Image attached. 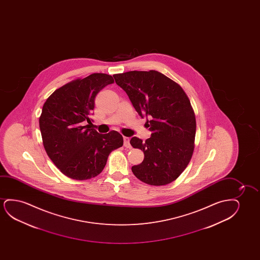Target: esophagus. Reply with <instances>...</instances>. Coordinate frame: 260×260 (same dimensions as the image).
<instances>
[{
  "mask_svg": "<svg viewBox=\"0 0 260 260\" xmlns=\"http://www.w3.org/2000/svg\"><path fill=\"white\" fill-rule=\"evenodd\" d=\"M123 141H124L123 145H124L125 147H126V148H128V149H131V148H132V146H131V144H129V138H128V137H124V138H123Z\"/></svg>",
  "mask_w": 260,
  "mask_h": 260,
  "instance_id": "esophagus-1",
  "label": "esophagus"
}]
</instances>
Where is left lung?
Listing matches in <instances>:
<instances>
[{
	"mask_svg": "<svg viewBox=\"0 0 260 260\" xmlns=\"http://www.w3.org/2000/svg\"><path fill=\"white\" fill-rule=\"evenodd\" d=\"M127 93L152 132L146 142L133 137L131 145L145 158L132 168L139 180L151 185L174 181L187 167L194 149L196 121L188 96L181 86L160 72L129 71L113 75Z\"/></svg>",
	"mask_w": 260,
	"mask_h": 260,
	"instance_id": "1",
	"label": "left lung"
}]
</instances>
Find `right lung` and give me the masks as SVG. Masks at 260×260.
I'll return each mask as SVG.
<instances>
[{"label":"right lung","mask_w":260,"mask_h":260,"mask_svg":"<svg viewBox=\"0 0 260 260\" xmlns=\"http://www.w3.org/2000/svg\"><path fill=\"white\" fill-rule=\"evenodd\" d=\"M114 79L96 73L73 80L56 89L44 103L39 118L40 131L48 156L57 169L76 180L100 174L111 152L123 145L119 132L100 134L89 125L95 98Z\"/></svg>","instance_id":"right-lung-1"}]
</instances>
